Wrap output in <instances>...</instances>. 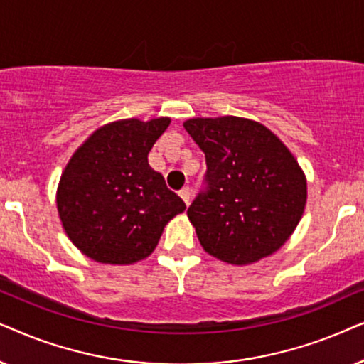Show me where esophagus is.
Masks as SVG:
<instances>
[{
    "label": "esophagus",
    "instance_id": "esophagus-1",
    "mask_svg": "<svg viewBox=\"0 0 364 364\" xmlns=\"http://www.w3.org/2000/svg\"><path fill=\"white\" fill-rule=\"evenodd\" d=\"M179 196H181V200L185 201V205L188 206V205H190V201H191V190H190V188H183V190L179 191Z\"/></svg>",
    "mask_w": 364,
    "mask_h": 364
}]
</instances>
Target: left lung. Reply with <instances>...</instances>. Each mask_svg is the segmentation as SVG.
<instances>
[{"instance_id":"8db88e82","label":"left lung","mask_w":364,"mask_h":364,"mask_svg":"<svg viewBox=\"0 0 364 364\" xmlns=\"http://www.w3.org/2000/svg\"><path fill=\"white\" fill-rule=\"evenodd\" d=\"M206 156L205 188L188 208L205 251L250 264L287 243L306 205V178L279 138L256 121L188 119Z\"/></svg>"}]
</instances>
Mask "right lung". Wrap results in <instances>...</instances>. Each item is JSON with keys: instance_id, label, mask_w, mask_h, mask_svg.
<instances>
[{"instance_id": "right-lung-1", "label": "right lung", "mask_w": 364, "mask_h": 364, "mask_svg": "<svg viewBox=\"0 0 364 364\" xmlns=\"http://www.w3.org/2000/svg\"><path fill=\"white\" fill-rule=\"evenodd\" d=\"M169 121H114L73 154L56 203L66 235L88 258L136 263L153 253L166 223L185 211L181 198L148 164Z\"/></svg>"}]
</instances>
